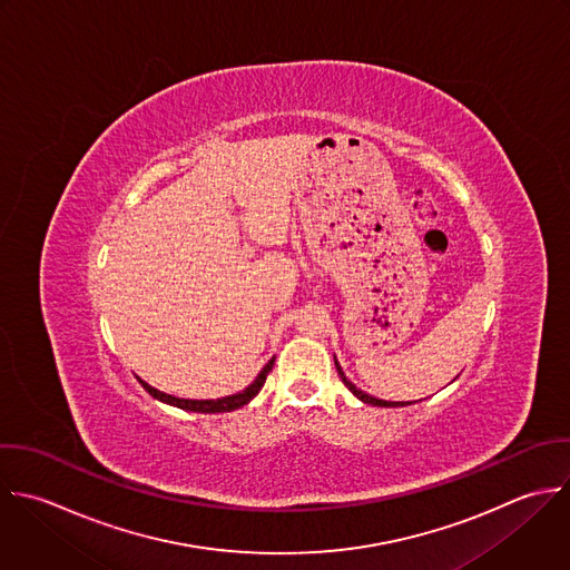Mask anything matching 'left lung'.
Here are the masks:
<instances>
[{"mask_svg":"<svg viewBox=\"0 0 570 570\" xmlns=\"http://www.w3.org/2000/svg\"><path fill=\"white\" fill-rule=\"evenodd\" d=\"M335 366H337V373H340V377H342V382H344V386L357 397V400H362L364 404H373V406H386V409H391V406H409V404H413V402H386V400H377V397H373V395H368V393H364V391H360L346 375H344V371H342V366H340V362L335 360Z\"/></svg>","mask_w":570,"mask_h":570,"instance_id":"8db88e82","label":"left lung"}]
</instances>
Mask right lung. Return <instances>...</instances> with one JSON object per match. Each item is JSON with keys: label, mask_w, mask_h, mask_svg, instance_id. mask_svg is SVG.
<instances>
[{"label": "right lung", "mask_w": 570, "mask_h": 570, "mask_svg": "<svg viewBox=\"0 0 570 570\" xmlns=\"http://www.w3.org/2000/svg\"><path fill=\"white\" fill-rule=\"evenodd\" d=\"M273 364H275V357L259 371V375L255 377V382L250 386H246L242 393H235V395H228V397H219V400H181V397H173V395H166L153 386H148L144 380H139V384L146 389L148 395H153L155 400L159 402H166L170 406H177V409H184V411H193V413H230L235 409H242L246 406L264 386L268 373L273 371Z\"/></svg>", "instance_id": "1"}]
</instances>
